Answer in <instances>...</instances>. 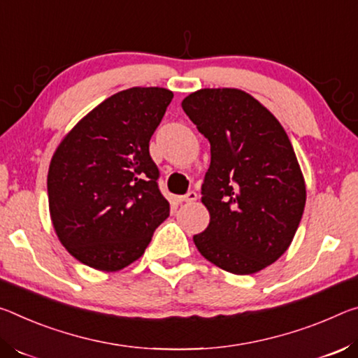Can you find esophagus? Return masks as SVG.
Listing matches in <instances>:
<instances>
[{
    "instance_id": "esophagus-1",
    "label": "esophagus",
    "mask_w": 358,
    "mask_h": 358,
    "mask_svg": "<svg viewBox=\"0 0 358 358\" xmlns=\"http://www.w3.org/2000/svg\"><path fill=\"white\" fill-rule=\"evenodd\" d=\"M198 198V195H196V192H187L184 196H180L179 198V201H182V203H193Z\"/></svg>"
}]
</instances>
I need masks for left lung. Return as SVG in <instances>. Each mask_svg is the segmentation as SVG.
Returning a JSON list of instances; mask_svg holds the SVG:
<instances>
[{"label": "left lung", "mask_w": 358, "mask_h": 358, "mask_svg": "<svg viewBox=\"0 0 358 358\" xmlns=\"http://www.w3.org/2000/svg\"><path fill=\"white\" fill-rule=\"evenodd\" d=\"M182 109L210 144L201 185L210 220L193 243L228 273L260 271L289 249L306 203L290 139L276 117L238 89L190 93Z\"/></svg>", "instance_id": "left-lung-1"}]
</instances>
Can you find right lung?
I'll list each match as a JSON object with an SVG mask.
<instances>
[{
	"label": "right lung",
	"mask_w": 358,
	"mask_h": 358,
	"mask_svg": "<svg viewBox=\"0 0 358 358\" xmlns=\"http://www.w3.org/2000/svg\"><path fill=\"white\" fill-rule=\"evenodd\" d=\"M173 92L133 87L87 114L52 157L47 193L60 243L99 271L138 260L169 215L149 141Z\"/></svg>",
	"instance_id": "add662e5"
}]
</instances>
